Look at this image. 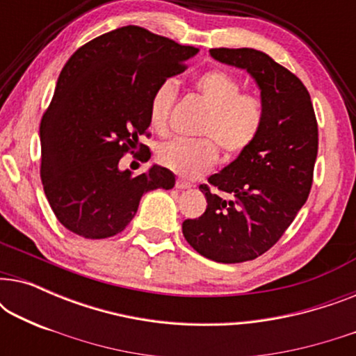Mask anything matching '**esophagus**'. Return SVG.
I'll use <instances>...</instances> for the list:
<instances>
[{
	"label": "esophagus",
	"mask_w": 356,
	"mask_h": 356,
	"mask_svg": "<svg viewBox=\"0 0 356 356\" xmlns=\"http://www.w3.org/2000/svg\"><path fill=\"white\" fill-rule=\"evenodd\" d=\"M193 184L189 183V181H186V179H183V178H178L177 179V188L178 189H188V188H191Z\"/></svg>",
	"instance_id": "34e87169"
}]
</instances>
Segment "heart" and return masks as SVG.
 <instances>
[{
    "label": "heart",
    "mask_w": 356,
    "mask_h": 356,
    "mask_svg": "<svg viewBox=\"0 0 356 356\" xmlns=\"http://www.w3.org/2000/svg\"><path fill=\"white\" fill-rule=\"evenodd\" d=\"M193 89L209 106L199 129L207 138L175 139L157 150L159 163L184 178H196L217 163V143L227 157L245 152L257 139L266 121L262 97L256 92H241L240 79L230 71L220 67L204 71L193 81ZM177 95V82L173 79L160 81L150 94L147 116L155 133H167Z\"/></svg>",
    "instance_id": "heart-1"
}]
</instances>
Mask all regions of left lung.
<instances>
[{
	"label": "left lung",
	"mask_w": 356,
	"mask_h": 356,
	"mask_svg": "<svg viewBox=\"0 0 356 356\" xmlns=\"http://www.w3.org/2000/svg\"><path fill=\"white\" fill-rule=\"evenodd\" d=\"M211 55L250 72L266 105L264 126L251 147L199 186L206 212L183 222V235L199 254L235 264L269 251L308 199L318 121L303 82L269 55L252 48H212ZM211 186L231 197L212 193Z\"/></svg>",
	"instance_id": "8db88e82"
}]
</instances>
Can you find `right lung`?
<instances>
[{
	"instance_id": "1",
	"label": "right lung",
	"mask_w": 356,
	"mask_h": 356,
	"mask_svg": "<svg viewBox=\"0 0 356 356\" xmlns=\"http://www.w3.org/2000/svg\"><path fill=\"white\" fill-rule=\"evenodd\" d=\"M197 48L138 26L95 37L72 53L40 123V178L51 211L89 240L115 236L133 220L144 193L175 177L154 165L131 177L126 154L147 162L149 99L160 81L186 70Z\"/></svg>"
}]
</instances>
